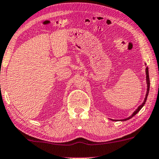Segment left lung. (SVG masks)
Segmentation results:
<instances>
[{"mask_svg": "<svg viewBox=\"0 0 159 159\" xmlns=\"http://www.w3.org/2000/svg\"><path fill=\"white\" fill-rule=\"evenodd\" d=\"M146 74H147V94H146V98H145V99H144V101H143V102L142 103V105L140 106L137 109H136V111H135V112H134L133 114H132V115H131V116L129 117L128 118L124 119V120H129V119L132 118V117H133L134 115H135L136 114H137L138 112H139V111H140V110H141V109H142V107L143 106V105H144L145 102H146V100H147V96H148V94H149V91H150V77H149V70H148V67H147V68H146Z\"/></svg>", "mask_w": 159, "mask_h": 159, "instance_id": "1", "label": "left lung"}]
</instances>
